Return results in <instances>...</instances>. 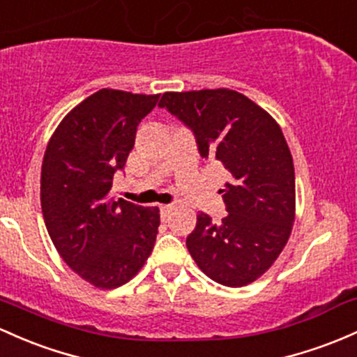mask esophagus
Listing matches in <instances>:
<instances>
[{"label": "esophagus", "instance_id": "1", "mask_svg": "<svg viewBox=\"0 0 357 357\" xmlns=\"http://www.w3.org/2000/svg\"><path fill=\"white\" fill-rule=\"evenodd\" d=\"M172 208H174V206H172V205H160V217H162V218H166L167 217V215H169V211L172 210Z\"/></svg>", "mask_w": 357, "mask_h": 357}]
</instances>
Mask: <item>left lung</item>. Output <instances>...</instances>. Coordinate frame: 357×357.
Returning a JSON list of instances; mask_svg holds the SVG:
<instances>
[{
  "instance_id": "left-lung-1",
  "label": "left lung",
  "mask_w": 357,
  "mask_h": 357,
  "mask_svg": "<svg viewBox=\"0 0 357 357\" xmlns=\"http://www.w3.org/2000/svg\"><path fill=\"white\" fill-rule=\"evenodd\" d=\"M193 132L199 155L229 174L220 190L227 217L206 213L186 238L206 276L237 288L256 281L287 245L295 222V169L280 125L232 89L164 93L159 101Z\"/></svg>"
}]
</instances>
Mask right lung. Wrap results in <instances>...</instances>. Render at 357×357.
<instances>
[{
    "label": "right lung",
    "instance_id": "add662e5",
    "mask_svg": "<svg viewBox=\"0 0 357 357\" xmlns=\"http://www.w3.org/2000/svg\"><path fill=\"white\" fill-rule=\"evenodd\" d=\"M159 95L100 89L59 123L47 146L40 202L47 232L73 271L112 289L130 281L154 248L158 206L108 197Z\"/></svg>",
    "mask_w": 357,
    "mask_h": 357
}]
</instances>
